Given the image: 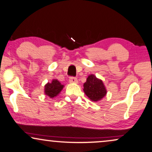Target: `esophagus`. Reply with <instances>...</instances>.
I'll list each match as a JSON object with an SVG mask.
<instances>
[{"label":"esophagus","mask_w":152,"mask_h":152,"mask_svg":"<svg viewBox=\"0 0 152 152\" xmlns=\"http://www.w3.org/2000/svg\"><path fill=\"white\" fill-rule=\"evenodd\" d=\"M69 83H78L77 78L74 77H71L69 78Z\"/></svg>","instance_id":"esophagus-1"}]
</instances>
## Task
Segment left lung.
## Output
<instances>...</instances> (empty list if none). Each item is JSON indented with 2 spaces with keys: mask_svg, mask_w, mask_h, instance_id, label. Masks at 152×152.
<instances>
[{
  "mask_svg": "<svg viewBox=\"0 0 152 152\" xmlns=\"http://www.w3.org/2000/svg\"><path fill=\"white\" fill-rule=\"evenodd\" d=\"M83 91L87 97L93 102H98L107 95V89L101 79L94 74H90L83 84Z\"/></svg>",
  "mask_w": 152,
  "mask_h": 152,
  "instance_id": "left-lung-1",
  "label": "left lung"
}]
</instances>
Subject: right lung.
<instances>
[{
    "mask_svg": "<svg viewBox=\"0 0 152 152\" xmlns=\"http://www.w3.org/2000/svg\"><path fill=\"white\" fill-rule=\"evenodd\" d=\"M64 87L57 79H53L50 83H48L45 85L44 93L48 96L50 98H54L60 93L63 88Z\"/></svg>",
    "mask_w": 152,
    "mask_h": 152,
    "instance_id": "right-lung-1",
    "label": "right lung"
}]
</instances>
